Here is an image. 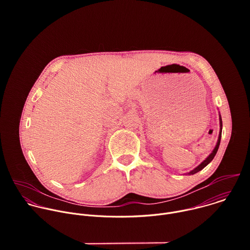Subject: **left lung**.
Instances as JSON below:
<instances>
[{
	"instance_id": "8db88e82",
	"label": "left lung",
	"mask_w": 250,
	"mask_h": 250,
	"mask_svg": "<svg viewBox=\"0 0 250 250\" xmlns=\"http://www.w3.org/2000/svg\"><path fill=\"white\" fill-rule=\"evenodd\" d=\"M220 126H221V128H220V133H219V139H218V142H217V146H216V147L213 148V150H212V152L199 165V166H197L195 169H193L192 171H190L189 173H187L188 175H193V174H195V173H198L199 171H201L202 169H204L212 159H213V157L216 156V154H217V152H218V149H219V146H220V144H221V137H222V129H223V122H222V117H221V115H220Z\"/></svg>"
}]
</instances>
